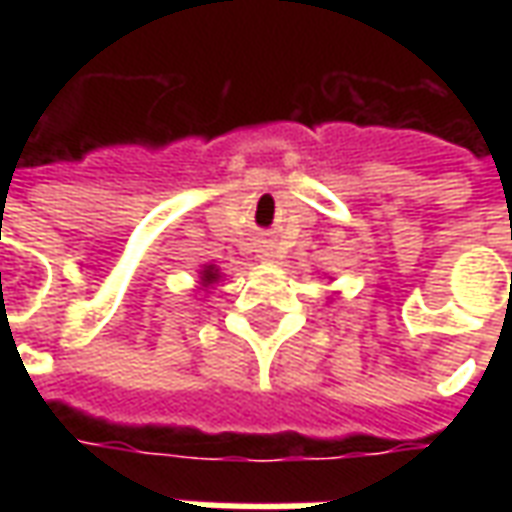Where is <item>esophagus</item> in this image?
<instances>
[{"label": "esophagus", "mask_w": 512, "mask_h": 512, "mask_svg": "<svg viewBox=\"0 0 512 512\" xmlns=\"http://www.w3.org/2000/svg\"><path fill=\"white\" fill-rule=\"evenodd\" d=\"M260 257H263V260H274V257H277V246H274V241H263V246H260Z\"/></svg>", "instance_id": "34e87169"}]
</instances>
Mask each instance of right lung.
<instances>
[{
    "mask_svg": "<svg viewBox=\"0 0 512 512\" xmlns=\"http://www.w3.org/2000/svg\"><path fill=\"white\" fill-rule=\"evenodd\" d=\"M219 282H222V271L213 266V263H208V266L200 268V290L211 293L213 285H219Z\"/></svg>",
    "mask_w": 512,
    "mask_h": 512,
    "instance_id": "add662e5",
    "label": "right lung"
}]
</instances>
